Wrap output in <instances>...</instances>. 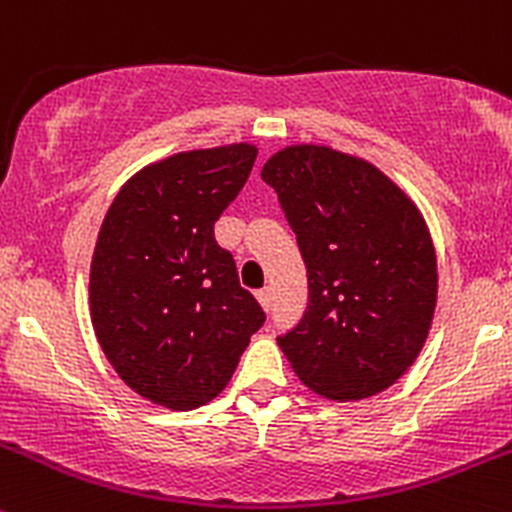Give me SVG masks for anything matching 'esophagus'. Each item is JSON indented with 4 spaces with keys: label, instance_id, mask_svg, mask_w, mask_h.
<instances>
[{
    "label": "esophagus",
    "instance_id": "1",
    "mask_svg": "<svg viewBox=\"0 0 512 512\" xmlns=\"http://www.w3.org/2000/svg\"><path fill=\"white\" fill-rule=\"evenodd\" d=\"M257 300H260V305L265 307V310H270V307H272V290H270V287H262V290H257Z\"/></svg>",
    "mask_w": 512,
    "mask_h": 512
}]
</instances>
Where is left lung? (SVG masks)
Listing matches in <instances>:
<instances>
[{"instance_id":"8db88e82","label":"left lung","mask_w":512,"mask_h":512,"mask_svg":"<svg viewBox=\"0 0 512 512\" xmlns=\"http://www.w3.org/2000/svg\"><path fill=\"white\" fill-rule=\"evenodd\" d=\"M307 267V307L277 337L307 388L362 400L418 357L438 297L428 227L367 162L315 145L287 147L262 170Z\"/></svg>"}]
</instances>
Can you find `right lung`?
I'll return each mask as SVG.
<instances>
[{
	"instance_id": "right-lung-1",
	"label": "right lung",
	"mask_w": 512,
	"mask_h": 512,
	"mask_svg": "<svg viewBox=\"0 0 512 512\" xmlns=\"http://www.w3.org/2000/svg\"><path fill=\"white\" fill-rule=\"evenodd\" d=\"M255 157V147L232 145L157 162L104 217L89 275L92 325L117 375L152 403H210L265 325L235 257L215 240Z\"/></svg>"
}]
</instances>
